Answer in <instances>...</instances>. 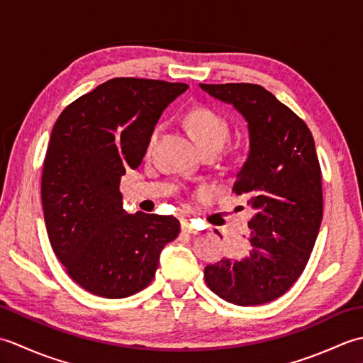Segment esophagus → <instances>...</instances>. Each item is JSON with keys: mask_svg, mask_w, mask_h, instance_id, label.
Here are the masks:
<instances>
[{"mask_svg": "<svg viewBox=\"0 0 363 363\" xmlns=\"http://www.w3.org/2000/svg\"><path fill=\"white\" fill-rule=\"evenodd\" d=\"M182 230L186 234H199V229L191 226L190 221H182Z\"/></svg>", "mask_w": 363, "mask_h": 363, "instance_id": "obj_1", "label": "esophagus"}]
</instances>
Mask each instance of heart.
Instances as JSON below:
<instances>
[{"label": "heart", "mask_w": 363, "mask_h": 363, "mask_svg": "<svg viewBox=\"0 0 363 363\" xmlns=\"http://www.w3.org/2000/svg\"><path fill=\"white\" fill-rule=\"evenodd\" d=\"M187 123L191 133H194L198 143L201 145V148L204 151L209 148L221 150L223 146H225L229 137V125L218 113H215L209 109H203V107H198V109L189 112ZM160 129L162 125H156L151 130V134L148 137V150H151L154 143H156L160 134Z\"/></svg>", "instance_id": "obj_1"}]
</instances>
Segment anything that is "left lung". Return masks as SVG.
Instances as JSON below:
<instances>
[{
	"label": "left lung",
	"instance_id": "1",
	"mask_svg": "<svg viewBox=\"0 0 363 363\" xmlns=\"http://www.w3.org/2000/svg\"><path fill=\"white\" fill-rule=\"evenodd\" d=\"M234 104L250 130V152L233 191L256 213L248 221L250 254L207 265L215 295L235 306H259L282 296L309 262L323 218L321 168L311 129L257 84H199Z\"/></svg>",
	"mask_w": 363,
	"mask_h": 363
}]
</instances>
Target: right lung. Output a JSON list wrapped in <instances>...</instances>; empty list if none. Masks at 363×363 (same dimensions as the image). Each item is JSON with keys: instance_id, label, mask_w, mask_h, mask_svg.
I'll return each instance as SVG.
<instances>
[{"instance_id": "add662e5", "label": "right lung", "mask_w": 363, "mask_h": 363, "mask_svg": "<svg viewBox=\"0 0 363 363\" xmlns=\"http://www.w3.org/2000/svg\"><path fill=\"white\" fill-rule=\"evenodd\" d=\"M187 89L113 78L68 104L52 128L42 172L46 230L67 274L96 296L148 287L162 248L181 233L169 215L126 213L120 177L142 164L160 113Z\"/></svg>"}]
</instances>
